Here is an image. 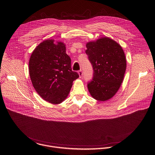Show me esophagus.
I'll return each instance as SVG.
<instances>
[{"label":"esophagus","mask_w":155,"mask_h":155,"mask_svg":"<svg viewBox=\"0 0 155 155\" xmlns=\"http://www.w3.org/2000/svg\"><path fill=\"white\" fill-rule=\"evenodd\" d=\"M78 74L79 75V77L80 78H81L83 77V71L81 70H80L78 72Z\"/></svg>","instance_id":"34e87169"}]
</instances>
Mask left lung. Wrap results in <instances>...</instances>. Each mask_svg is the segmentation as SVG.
I'll return each instance as SVG.
<instances>
[{"mask_svg":"<svg viewBox=\"0 0 155 155\" xmlns=\"http://www.w3.org/2000/svg\"><path fill=\"white\" fill-rule=\"evenodd\" d=\"M86 48V53L94 71L88 90L96 100L106 101L116 94L124 81L126 69L124 50L108 37L88 42Z\"/></svg>","mask_w":155,"mask_h":155,"instance_id":"8db88e82","label":"left lung"}]
</instances>
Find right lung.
Instances as JSON below:
<instances>
[{
  "mask_svg": "<svg viewBox=\"0 0 155 155\" xmlns=\"http://www.w3.org/2000/svg\"><path fill=\"white\" fill-rule=\"evenodd\" d=\"M29 75L36 92L45 101L59 104L68 97L73 81L79 77L71 69L66 45L46 39L33 51L29 62Z\"/></svg>",
  "mask_w": 155,
  "mask_h": 155,
  "instance_id": "add662e5",
  "label": "right lung"
}]
</instances>
